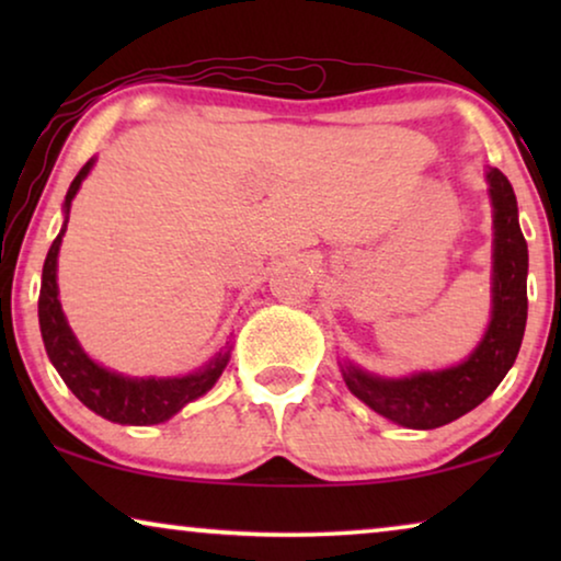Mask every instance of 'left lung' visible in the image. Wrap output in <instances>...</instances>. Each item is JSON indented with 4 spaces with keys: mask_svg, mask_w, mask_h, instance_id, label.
Here are the masks:
<instances>
[{
    "mask_svg": "<svg viewBox=\"0 0 561 561\" xmlns=\"http://www.w3.org/2000/svg\"><path fill=\"white\" fill-rule=\"evenodd\" d=\"M485 179L493 202V313L472 355L447 370L409 378H380L350 363L342 367L352 396L405 428H436L465 416L501 386L518 357L528 313V248L511 181L497 168Z\"/></svg>",
    "mask_w": 561,
    "mask_h": 561,
    "instance_id": "1",
    "label": "left lung"
}]
</instances>
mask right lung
I'll list each match as a JSON object with an SVG mask.
<instances>
[{
	"instance_id": "right-lung-1",
	"label": "right lung",
	"mask_w": 561,
	"mask_h": 561,
	"mask_svg": "<svg viewBox=\"0 0 561 561\" xmlns=\"http://www.w3.org/2000/svg\"><path fill=\"white\" fill-rule=\"evenodd\" d=\"M91 168H94V158L81 168L76 175L71 188L66 194V221L60 227L56 240H53L48 257L43 265V286L41 298H37V317H41V334L45 342V352H48L53 367H56L60 378L71 393L79 401L106 421L127 426H150L163 424L179 413L183 405L196 401L206 390H211L214 382L219 380L221 370L229 363V350L219 352L217 357L209 359L202 370L183 375V378H127V375L112 373L106 367L96 365L87 352L81 350L79 340H76L71 327L64 317L58 301V283H56V267H58V250L64 242L68 211H71V202L76 191L81 188V181L87 179Z\"/></svg>"
}]
</instances>
